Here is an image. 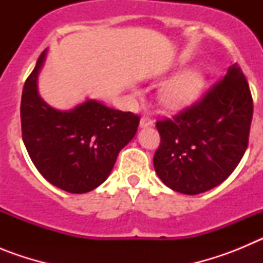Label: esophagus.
Returning a JSON list of instances; mask_svg holds the SVG:
<instances>
[{"instance_id": "34e87169", "label": "esophagus", "mask_w": 263, "mask_h": 263, "mask_svg": "<svg viewBox=\"0 0 263 263\" xmlns=\"http://www.w3.org/2000/svg\"><path fill=\"white\" fill-rule=\"evenodd\" d=\"M139 126L142 127V129H145V127H152V126H154V121H153L152 118L145 117V116H143V117L141 118Z\"/></svg>"}]
</instances>
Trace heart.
Returning a JSON list of instances; mask_svg holds the SVG:
<instances>
[{"instance_id":"obj_1","label":"heart","mask_w":263,"mask_h":263,"mask_svg":"<svg viewBox=\"0 0 263 263\" xmlns=\"http://www.w3.org/2000/svg\"><path fill=\"white\" fill-rule=\"evenodd\" d=\"M204 84H205V78L200 69H185L174 76L160 89V105L170 110H180L187 108L200 96Z\"/></svg>"}]
</instances>
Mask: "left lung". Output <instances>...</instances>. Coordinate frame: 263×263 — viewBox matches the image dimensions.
Wrapping results in <instances>:
<instances>
[{"label":"left lung","instance_id":"left-lung-1","mask_svg":"<svg viewBox=\"0 0 263 263\" xmlns=\"http://www.w3.org/2000/svg\"><path fill=\"white\" fill-rule=\"evenodd\" d=\"M253 99L237 64L199 103L157 121L160 145L154 168L167 187L197 195L212 190L240 163L249 142Z\"/></svg>","mask_w":263,"mask_h":263}]
</instances>
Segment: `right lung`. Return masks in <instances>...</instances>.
I'll return each mask as SVG.
<instances>
[{
    "label": "right lung",
    "mask_w": 263,
    "mask_h": 263,
    "mask_svg": "<svg viewBox=\"0 0 263 263\" xmlns=\"http://www.w3.org/2000/svg\"><path fill=\"white\" fill-rule=\"evenodd\" d=\"M45 59L43 51L23 87V143L47 182L71 194H85L105 182L121 148L136 136L139 117L95 100L71 110L53 109L36 85Z\"/></svg>",
    "instance_id": "obj_1"
}]
</instances>
